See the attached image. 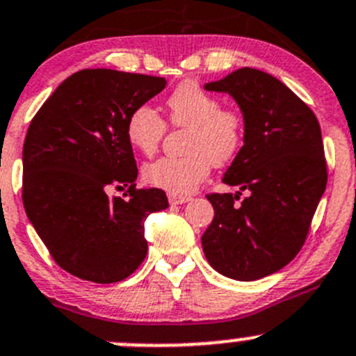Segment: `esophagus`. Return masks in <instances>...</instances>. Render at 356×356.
Listing matches in <instances>:
<instances>
[{
    "mask_svg": "<svg viewBox=\"0 0 356 356\" xmlns=\"http://www.w3.org/2000/svg\"><path fill=\"white\" fill-rule=\"evenodd\" d=\"M191 200L189 196H177V195H168V203L170 204H184Z\"/></svg>",
    "mask_w": 356,
    "mask_h": 356,
    "instance_id": "esophagus-1",
    "label": "esophagus"
}]
</instances>
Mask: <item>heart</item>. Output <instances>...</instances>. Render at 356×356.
<instances>
[{
  "label": "heart",
  "instance_id": "heart-1",
  "mask_svg": "<svg viewBox=\"0 0 356 356\" xmlns=\"http://www.w3.org/2000/svg\"><path fill=\"white\" fill-rule=\"evenodd\" d=\"M165 106L172 124L189 127V155L161 156L146 163L143 179L168 195H189L208 177L211 165H224L238 155L245 141V117L234 108H222L220 99L196 82L179 84ZM165 129L163 118L148 105L132 110L125 125L129 143L145 155L156 152Z\"/></svg>",
  "mask_w": 356,
  "mask_h": 356
}]
</instances>
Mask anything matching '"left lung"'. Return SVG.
Segmentation results:
<instances>
[{"label":"left lung","mask_w":356,"mask_h":356,"mask_svg":"<svg viewBox=\"0 0 356 356\" xmlns=\"http://www.w3.org/2000/svg\"><path fill=\"white\" fill-rule=\"evenodd\" d=\"M204 89L234 98L245 145L222 179L239 191L207 196L215 217L201 245L222 275L257 281L286 267L307 239L327 184L321 125L288 86L257 68H239ZM241 191L248 196L238 205Z\"/></svg>","instance_id":"left-lung-1"}]
</instances>
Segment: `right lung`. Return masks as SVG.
I'll list each match as a JSON object with an SVG mask.
<instances>
[{"label": "right lung", "instance_id": "right-lung-1", "mask_svg": "<svg viewBox=\"0 0 356 356\" xmlns=\"http://www.w3.org/2000/svg\"><path fill=\"white\" fill-rule=\"evenodd\" d=\"M165 86L163 77L86 68L65 79L29 125L25 213L53 260L75 277L118 282L148 253L145 220L168 200L161 189H136L125 125ZM120 184L129 186V198L110 199L108 189Z\"/></svg>", "mask_w": 356, "mask_h": 356}]
</instances>
